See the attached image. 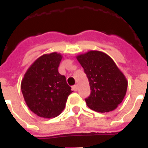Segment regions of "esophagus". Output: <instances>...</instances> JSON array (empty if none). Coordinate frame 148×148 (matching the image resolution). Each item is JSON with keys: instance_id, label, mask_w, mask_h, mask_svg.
Wrapping results in <instances>:
<instances>
[{"instance_id": "obj_1", "label": "esophagus", "mask_w": 148, "mask_h": 148, "mask_svg": "<svg viewBox=\"0 0 148 148\" xmlns=\"http://www.w3.org/2000/svg\"><path fill=\"white\" fill-rule=\"evenodd\" d=\"M73 90H74V91H77V90H78V85H74L73 87Z\"/></svg>"}]
</instances>
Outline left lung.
Masks as SVG:
<instances>
[{
  "mask_svg": "<svg viewBox=\"0 0 148 148\" xmlns=\"http://www.w3.org/2000/svg\"><path fill=\"white\" fill-rule=\"evenodd\" d=\"M84 68L91 92L85 101L89 108L99 113L116 109L126 95L127 81L113 60L106 53L90 50L76 56Z\"/></svg>",
  "mask_w": 148,
  "mask_h": 148,
  "instance_id": "1",
  "label": "left lung"
}]
</instances>
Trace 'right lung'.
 Listing matches in <instances>:
<instances>
[{
    "label": "right lung",
    "mask_w": 148,
    "mask_h": 148,
    "mask_svg": "<svg viewBox=\"0 0 148 148\" xmlns=\"http://www.w3.org/2000/svg\"><path fill=\"white\" fill-rule=\"evenodd\" d=\"M62 56L60 53L44 54L29 67L21 81V88L30 110L45 119L61 113L73 91L64 75L58 73Z\"/></svg>",
    "instance_id": "obj_1"
}]
</instances>
